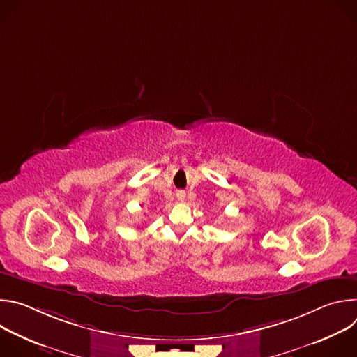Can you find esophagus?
I'll use <instances>...</instances> for the list:
<instances>
[{
	"label": "esophagus",
	"instance_id": "obj_1",
	"mask_svg": "<svg viewBox=\"0 0 357 357\" xmlns=\"http://www.w3.org/2000/svg\"><path fill=\"white\" fill-rule=\"evenodd\" d=\"M185 197H186V193H185L183 190H178V192H176V199H178V200L182 202V200H185Z\"/></svg>",
	"mask_w": 357,
	"mask_h": 357
}]
</instances>
